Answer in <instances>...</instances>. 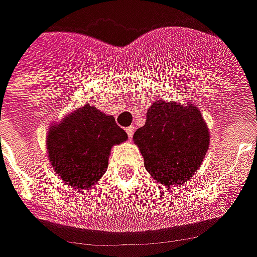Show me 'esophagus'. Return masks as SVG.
Listing matches in <instances>:
<instances>
[{"label": "esophagus", "mask_w": 257, "mask_h": 257, "mask_svg": "<svg viewBox=\"0 0 257 257\" xmlns=\"http://www.w3.org/2000/svg\"><path fill=\"white\" fill-rule=\"evenodd\" d=\"M134 132H135L134 126H128V128H126V134H128L129 139H132V138H134Z\"/></svg>", "instance_id": "34e87169"}]
</instances>
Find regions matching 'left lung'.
<instances>
[{
	"mask_svg": "<svg viewBox=\"0 0 257 257\" xmlns=\"http://www.w3.org/2000/svg\"><path fill=\"white\" fill-rule=\"evenodd\" d=\"M147 172L158 183L176 187L191 179L209 147V132L195 106L160 100L147 110L134 135Z\"/></svg>",
	"mask_w": 257,
	"mask_h": 257,
	"instance_id": "left-lung-1",
	"label": "left lung"
}]
</instances>
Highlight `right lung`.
I'll use <instances>...</instances> for the list:
<instances>
[{"instance_id":"1","label":"right lung","mask_w":257,"mask_h":257,"mask_svg":"<svg viewBox=\"0 0 257 257\" xmlns=\"http://www.w3.org/2000/svg\"><path fill=\"white\" fill-rule=\"evenodd\" d=\"M126 139L114 117L85 104L49 129V161L64 183L86 189L104 175L112 146Z\"/></svg>"}]
</instances>
